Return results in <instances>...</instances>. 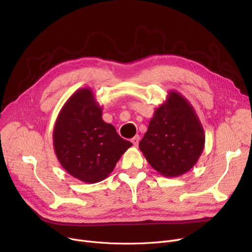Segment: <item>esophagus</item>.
Returning <instances> with one entry per match:
<instances>
[{
    "instance_id": "esophagus-1",
    "label": "esophagus",
    "mask_w": 252,
    "mask_h": 252,
    "mask_svg": "<svg viewBox=\"0 0 252 252\" xmlns=\"http://www.w3.org/2000/svg\"><path fill=\"white\" fill-rule=\"evenodd\" d=\"M131 141V143H133V145L134 146H138V144H139V141H140V137L137 135V136H135L133 139L130 140Z\"/></svg>"
}]
</instances>
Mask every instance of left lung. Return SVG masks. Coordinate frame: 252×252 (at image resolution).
<instances>
[{
  "label": "left lung",
  "mask_w": 252,
  "mask_h": 252,
  "mask_svg": "<svg viewBox=\"0 0 252 252\" xmlns=\"http://www.w3.org/2000/svg\"><path fill=\"white\" fill-rule=\"evenodd\" d=\"M204 144V129L193 106L179 92L169 91L155 109L139 148L159 175L173 178L197 163Z\"/></svg>",
  "instance_id": "1"
}]
</instances>
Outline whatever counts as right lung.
I'll use <instances>...</instances> for the list:
<instances>
[{"mask_svg": "<svg viewBox=\"0 0 252 252\" xmlns=\"http://www.w3.org/2000/svg\"><path fill=\"white\" fill-rule=\"evenodd\" d=\"M53 145L62 167L73 178L95 184L107 178L131 146L102 119V107L90 88L78 89L61 108Z\"/></svg>", "mask_w": 252, "mask_h": 252, "instance_id": "1", "label": "right lung"}]
</instances>
